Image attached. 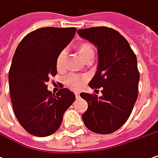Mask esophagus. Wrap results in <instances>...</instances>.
Listing matches in <instances>:
<instances>
[{"mask_svg": "<svg viewBox=\"0 0 158 158\" xmlns=\"http://www.w3.org/2000/svg\"><path fill=\"white\" fill-rule=\"evenodd\" d=\"M74 94H75V96H76V98H79V92H75Z\"/></svg>", "mask_w": 158, "mask_h": 158, "instance_id": "1", "label": "esophagus"}]
</instances>
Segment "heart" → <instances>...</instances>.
<instances>
[{
    "label": "heart",
    "instance_id": "1",
    "mask_svg": "<svg viewBox=\"0 0 158 158\" xmlns=\"http://www.w3.org/2000/svg\"><path fill=\"white\" fill-rule=\"evenodd\" d=\"M77 51L80 58L85 62L92 60L94 57V48L93 45L89 42H82L77 47ZM65 51H61L56 59L57 70L60 71L64 67L65 59ZM86 81V77L85 75L69 74L65 77V83L67 87L73 90H78L83 85V84Z\"/></svg>",
    "mask_w": 158,
    "mask_h": 158
}]
</instances>
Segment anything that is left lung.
<instances>
[{
	"label": "left lung",
	"mask_w": 158,
	"mask_h": 158,
	"mask_svg": "<svg viewBox=\"0 0 158 158\" xmlns=\"http://www.w3.org/2000/svg\"><path fill=\"white\" fill-rule=\"evenodd\" d=\"M78 34L97 47V72L89 86L102 87V96L81 93L88 103L84 124L98 134L116 131L127 121L138 98L139 73L137 57L128 41L116 30L98 27L79 29Z\"/></svg>",
	"instance_id": "1"
}]
</instances>
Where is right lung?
Segmentation results:
<instances>
[{"label":"right lung","instance_id":"add662e5","mask_svg":"<svg viewBox=\"0 0 158 158\" xmlns=\"http://www.w3.org/2000/svg\"><path fill=\"white\" fill-rule=\"evenodd\" d=\"M75 32V27L39 28L27 34L16 48L8 73L10 97L19 123L33 136L55 132L74 102L69 89L62 88L55 95L46 83L56 75L57 56Z\"/></svg>","mask_w":158,"mask_h":158}]
</instances>
